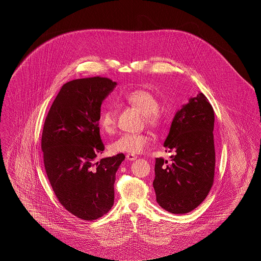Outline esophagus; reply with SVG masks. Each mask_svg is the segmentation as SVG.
<instances>
[{
  "instance_id": "esophagus-1",
  "label": "esophagus",
  "mask_w": 261,
  "mask_h": 261,
  "mask_svg": "<svg viewBox=\"0 0 261 261\" xmlns=\"http://www.w3.org/2000/svg\"><path fill=\"white\" fill-rule=\"evenodd\" d=\"M126 160H127V161H130V162H133V161L137 160V156L135 154H130V153H128V154L126 155Z\"/></svg>"
}]
</instances>
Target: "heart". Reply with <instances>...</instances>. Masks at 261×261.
I'll return each instance as SVG.
<instances>
[{"mask_svg": "<svg viewBox=\"0 0 261 261\" xmlns=\"http://www.w3.org/2000/svg\"><path fill=\"white\" fill-rule=\"evenodd\" d=\"M124 99L139 112L143 113L144 119L150 127L158 128L162 123V113L159 112V100L147 90L139 89L124 96ZM99 123L103 132L112 134L116 127L115 112L112 108L102 110L99 114ZM149 137L144 133H125L112 144V152L118 153H140L148 147Z\"/></svg>", "mask_w": 261, "mask_h": 261, "instance_id": "b5f03b06", "label": "heart"}]
</instances>
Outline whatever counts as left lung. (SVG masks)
<instances>
[{"label":"left lung","instance_id":"left-lung-1","mask_svg":"<svg viewBox=\"0 0 261 261\" xmlns=\"http://www.w3.org/2000/svg\"><path fill=\"white\" fill-rule=\"evenodd\" d=\"M213 128V109L200 92L176 112L164 141L166 151L174 152L171 162L160 158L154 165L152 185L163 210L185 214L207 197L215 168Z\"/></svg>","mask_w":261,"mask_h":261}]
</instances>
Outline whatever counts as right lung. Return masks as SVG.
Segmentation results:
<instances>
[{"instance_id":"obj_1","label":"right lung","mask_w":261,"mask_h":261,"mask_svg":"<svg viewBox=\"0 0 261 261\" xmlns=\"http://www.w3.org/2000/svg\"><path fill=\"white\" fill-rule=\"evenodd\" d=\"M116 85L99 76L65 83L44 123L41 147L50 186L65 210L83 220L98 219L111 211L115 173L125 159L118 153L96 161L105 149L100 107Z\"/></svg>"}]
</instances>
